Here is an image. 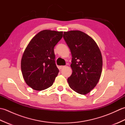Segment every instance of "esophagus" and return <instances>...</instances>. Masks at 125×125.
<instances>
[{
	"label": "esophagus",
	"mask_w": 125,
	"mask_h": 125,
	"mask_svg": "<svg viewBox=\"0 0 125 125\" xmlns=\"http://www.w3.org/2000/svg\"><path fill=\"white\" fill-rule=\"evenodd\" d=\"M64 67H65V66H64V65H61L59 67V68L60 69H62L64 68Z\"/></svg>",
	"instance_id": "obj_1"
}]
</instances>
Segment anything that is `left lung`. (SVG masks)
Wrapping results in <instances>:
<instances>
[{"label": "left lung", "instance_id": "left-lung-1", "mask_svg": "<svg viewBox=\"0 0 125 125\" xmlns=\"http://www.w3.org/2000/svg\"><path fill=\"white\" fill-rule=\"evenodd\" d=\"M63 38L72 55L73 73L69 85L81 94H88L96 86L103 67L101 52L94 40L80 31H65Z\"/></svg>", "mask_w": 125, "mask_h": 125}]
</instances>
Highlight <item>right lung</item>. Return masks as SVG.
<instances>
[{"mask_svg": "<svg viewBox=\"0 0 125 125\" xmlns=\"http://www.w3.org/2000/svg\"><path fill=\"white\" fill-rule=\"evenodd\" d=\"M62 36L63 31H42L26 48L21 68L25 82L31 88L41 91L53 84L59 72L55 64L54 48Z\"/></svg>", "mask_w": 125, "mask_h": 125, "instance_id": "add662e5", "label": "right lung"}]
</instances>
